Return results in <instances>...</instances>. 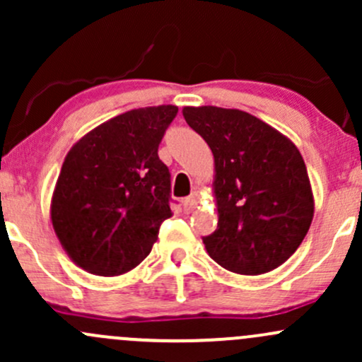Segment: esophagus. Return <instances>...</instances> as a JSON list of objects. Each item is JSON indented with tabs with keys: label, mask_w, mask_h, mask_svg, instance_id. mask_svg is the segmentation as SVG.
<instances>
[{
	"label": "esophagus",
	"mask_w": 362,
	"mask_h": 362,
	"mask_svg": "<svg viewBox=\"0 0 362 362\" xmlns=\"http://www.w3.org/2000/svg\"><path fill=\"white\" fill-rule=\"evenodd\" d=\"M198 202H200V195H198L197 192H193L192 195H189L188 198H185V202H182V204H185V211L186 212L193 211V209L198 205Z\"/></svg>",
	"instance_id": "obj_1"
}]
</instances>
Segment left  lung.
Returning a JSON list of instances; mask_svg holds the SVG:
<instances>
[{
	"label": "left lung",
	"instance_id": "left-lung-1",
	"mask_svg": "<svg viewBox=\"0 0 362 362\" xmlns=\"http://www.w3.org/2000/svg\"><path fill=\"white\" fill-rule=\"evenodd\" d=\"M182 117L211 146L217 229L205 236L224 269L257 276L281 266L305 238L314 195L295 143L238 108L185 107Z\"/></svg>",
	"mask_w": 362,
	"mask_h": 362
}]
</instances>
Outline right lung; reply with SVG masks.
I'll list each match as a JSON object with an SVG mask.
<instances>
[{"label":"right lung","instance_id":"obj_1","mask_svg":"<svg viewBox=\"0 0 362 362\" xmlns=\"http://www.w3.org/2000/svg\"><path fill=\"white\" fill-rule=\"evenodd\" d=\"M176 114V105L134 108L69 150L49 216L64 250L88 273H129L173 216L170 174L157 151Z\"/></svg>","mask_w":362,"mask_h":362}]
</instances>
